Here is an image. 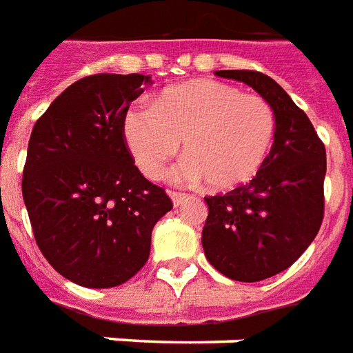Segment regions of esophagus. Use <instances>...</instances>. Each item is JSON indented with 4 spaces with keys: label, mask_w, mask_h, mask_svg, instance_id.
<instances>
[{
    "label": "esophagus",
    "mask_w": 353,
    "mask_h": 353,
    "mask_svg": "<svg viewBox=\"0 0 353 353\" xmlns=\"http://www.w3.org/2000/svg\"><path fill=\"white\" fill-rule=\"evenodd\" d=\"M168 196L172 198V202H174V205L176 208H179L181 203L189 198V194H185V192H177V190H168Z\"/></svg>",
    "instance_id": "esophagus-1"
}]
</instances>
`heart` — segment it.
Listing matches in <instances>:
<instances>
[{
	"label": "heart",
	"instance_id": "heart-1",
	"mask_svg": "<svg viewBox=\"0 0 353 353\" xmlns=\"http://www.w3.org/2000/svg\"><path fill=\"white\" fill-rule=\"evenodd\" d=\"M276 119L260 95L243 93L216 80L170 88L155 104L138 103L123 116V138L148 179H161L183 142L185 161L177 181H208L230 190L249 183L270 155Z\"/></svg>",
	"mask_w": 353,
	"mask_h": 353
}]
</instances>
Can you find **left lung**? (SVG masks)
<instances>
[{
    "mask_svg": "<svg viewBox=\"0 0 353 353\" xmlns=\"http://www.w3.org/2000/svg\"><path fill=\"white\" fill-rule=\"evenodd\" d=\"M250 85L275 112V140L249 183L205 196V258L239 283H258L288 270L323 221L325 148L307 114L279 83L258 70H216Z\"/></svg>",
    "mask_w": 353,
    "mask_h": 353,
    "instance_id": "8db88e82",
    "label": "left lung"
}]
</instances>
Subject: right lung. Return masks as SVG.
Returning <instances> with one entry per match:
<instances>
[{"label":"right lung","mask_w":353,"mask_h":353,"mask_svg":"<svg viewBox=\"0 0 353 353\" xmlns=\"http://www.w3.org/2000/svg\"><path fill=\"white\" fill-rule=\"evenodd\" d=\"M151 83L143 74H91L57 97L31 130L22 196L52 268L85 288L129 281L172 210L164 189L140 174L123 116Z\"/></svg>","instance_id":"obj_1"}]
</instances>
